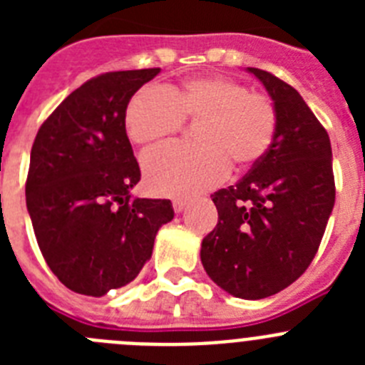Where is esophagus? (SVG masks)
<instances>
[{
    "label": "esophagus",
    "mask_w": 365,
    "mask_h": 365,
    "mask_svg": "<svg viewBox=\"0 0 365 365\" xmlns=\"http://www.w3.org/2000/svg\"><path fill=\"white\" fill-rule=\"evenodd\" d=\"M185 208H186L185 199H175V201H173V210H175V214H180Z\"/></svg>",
    "instance_id": "esophagus-1"
}]
</instances>
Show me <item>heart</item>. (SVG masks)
I'll return each mask as SVG.
<instances>
[{
	"label": "heart",
	"instance_id": "b5f03b06",
	"mask_svg": "<svg viewBox=\"0 0 365 365\" xmlns=\"http://www.w3.org/2000/svg\"><path fill=\"white\" fill-rule=\"evenodd\" d=\"M185 118L201 122L199 146L164 144L143 155L146 185L159 195H192L219 185L230 172L254 166L276 137L272 100L225 76H197L179 87L138 89L125 108L131 143L150 144L180 130Z\"/></svg>",
	"mask_w": 365,
	"mask_h": 365
}]
</instances>
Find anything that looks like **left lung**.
<instances>
[{"mask_svg":"<svg viewBox=\"0 0 365 365\" xmlns=\"http://www.w3.org/2000/svg\"><path fill=\"white\" fill-rule=\"evenodd\" d=\"M269 93L276 137L235 186L212 195L217 227L201 243L212 282L235 298L283 291L311 265L334 206L331 140L294 87L247 67Z\"/></svg>","mask_w":365,"mask_h":365,"instance_id":"8db88e82","label":"left lung"}]
</instances>
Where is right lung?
<instances>
[{
	"label": "right lung",
	"mask_w": 365,
	"mask_h": 365,
	"mask_svg": "<svg viewBox=\"0 0 365 365\" xmlns=\"http://www.w3.org/2000/svg\"><path fill=\"white\" fill-rule=\"evenodd\" d=\"M159 73L117 71L87 80L32 144L25 197L38 247L54 276L78 294L100 298L133 282L159 228L173 219L168 199L131 195L140 168L125 108Z\"/></svg>",
	"instance_id": "obj_1"
}]
</instances>
